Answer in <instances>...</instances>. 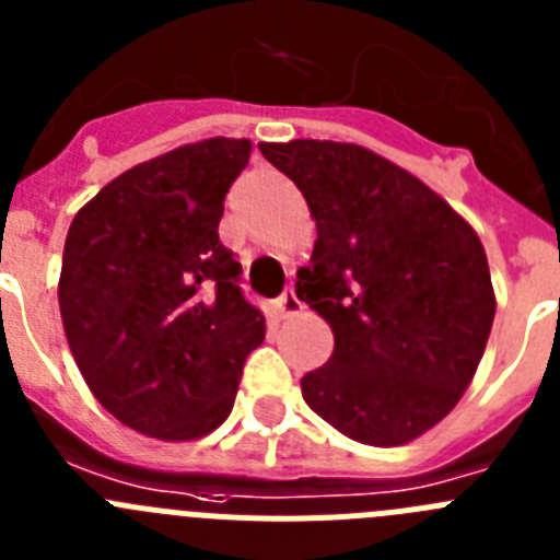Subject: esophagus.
I'll return each mask as SVG.
<instances>
[{
    "mask_svg": "<svg viewBox=\"0 0 560 560\" xmlns=\"http://www.w3.org/2000/svg\"><path fill=\"white\" fill-rule=\"evenodd\" d=\"M275 314H277V319H291V316L302 314V302L296 300L294 291L289 289L280 294V300L275 302Z\"/></svg>",
    "mask_w": 560,
    "mask_h": 560,
    "instance_id": "1",
    "label": "esophagus"
}]
</instances>
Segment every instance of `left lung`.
I'll list each match as a JSON object with an SVG mask.
<instances>
[{"instance_id": "1", "label": "left lung", "mask_w": 560, "mask_h": 560, "mask_svg": "<svg viewBox=\"0 0 560 560\" xmlns=\"http://www.w3.org/2000/svg\"><path fill=\"white\" fill-rule=\"evenodd\" d=\"M258 150L294 179L316 222L296 296L332 330L302 397L352 441L399 447L458 405L497 300L478 233L397 163L358 143L296 138Z\"/></svg>"}]
</instances>
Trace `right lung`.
<instances>
[{"label":"right lung","mask_w":560,"mask_h":560,"mask_svg":"<svg viewBox=\"0 0 560 560\" xmlns=\"http://www.w3.org/2000/svg\"><path fill=\"white\" fill-rule=\"evenodd\" d=\"M249 138H205L127 168L77 210L58 302L82 381L107 413L161 441L213 433L266 319L219 241Z\"/></svg>","instance_id":"right-lung-1"}]
</instances>
